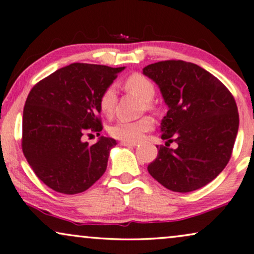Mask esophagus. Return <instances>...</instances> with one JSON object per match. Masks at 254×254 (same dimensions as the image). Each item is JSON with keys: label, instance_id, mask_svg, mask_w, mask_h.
<instances>
[{"label": "esophagus", "instance_id": "obj_1", "mask_svg": "<svg viewBox=\"0 0 254 254\" xmlns=\"http://www.w3.org/2000/svg\"><path fill=\"white\" fill-rule=\"evenodd\" d=\"M122 146H127V147H134L137 146V143H130V141H121Z\"/></svg>", "mask_w": 254, "mask_h": 254}]
</instances>
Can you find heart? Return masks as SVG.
<instances>
[{
    "instance_id": "obj_1",
    "label": "heart",
    "mask_w": 254,
    "mask_h": 254,
    "mask_svg": "<svg viewBox=\"0 0 254 254\" xmlns=\"http://www.w3.org/2000/svg\"><path fill=\"white\" fill-rule=\"evenodd\" d=\"M123 87L127 92L139 97L145 102L146 108H153L152 102L155 94L154 83L140 73H133L127 76L123 82ZM116 90L113 86L106 88L100 97V110L101 113L107 115L113 114L115 104H116ZM153 127V121L150 117H143L137 121H118L110 127L109 132L116 139L123 141L139 140L145 132Z\"/></svg>"
}]
</instances>
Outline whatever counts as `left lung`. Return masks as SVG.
I'll use <instances>...</instances> for the list:
<instances>
[{
    "label": "left lung",
    "mask_w": 254,
    "mask_h": 254,
    "mask_svg": "<svg viewBox=\"0 0 254 254\" xmlns=\"http://www.w3.org/2000/svg\"><path fill=\"white\" fill-rule=\"evenodd\" d=\"M143 74L158 84L168 111L161 139L177 149L158 147L147 171L173 191L189 192L211 182L231 158L239 127L236 101L228 88L195 64L166 60L151 64Z\"/></svg>",
    "instance_id": "left-lung-1"
}]
</instances>
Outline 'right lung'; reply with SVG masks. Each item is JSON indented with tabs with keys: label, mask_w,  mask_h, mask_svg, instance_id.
<instances>
[{
	"label": "right lung",
	"mask_w": 254,
	"mask_h": 254,
	"mask_svg": "<svg viewBox=\"0 0 254 254\" xmlns=\"http://www.w3.org/2000/svg\"><path fill=\"white\" fill-rule=\"evenodd\" d=\"M125 67L70 64L33 86L23 111L22 150L37 177L53 190L73 195L92 187L107 170L116 140L100 137V97Z\"/></svg>",
	"instance_id": "add662e5"
}]
</instances>
